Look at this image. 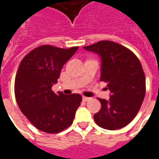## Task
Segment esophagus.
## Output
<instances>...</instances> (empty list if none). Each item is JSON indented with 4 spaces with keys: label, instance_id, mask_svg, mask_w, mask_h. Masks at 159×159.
Segmentation results:
<instances>
[{
    "label": "esophagus",
    "instance_id": "34e87169",
    "mask_svg": "<svg viewBox=\"0 0 159 159\" xmlns=\"http://www.w3.org/2000/svg\"><path fill=\"white\" fill-rule=\"evenodd\" d=\"M82 99H83V101H84V102H87V101L90 100L91 98H90V97H83V98H82Z\"/></svg>",
    "mask_w": 159,
    "mask_h": 159
}]
</instances>
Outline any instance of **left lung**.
Masks as SVG:
<instances>
[{
    "label": "left lung",
    "mask_w": 159,
    "mask_h": 159,
    "mask_svg": "<svg viewBox=\"0 0 159 159\" xmlns=\"http://www.w3.org/2000/svg\"><path fill=\"white\" fill-rule=\"evenodd\" d=\"M101 57L100 80L107 83L108 100L100 99V111L94 114L97 125L119 129L131 122L140 110L146 94V78L137 57L118 43L102 40L84 46Z\"/></svg>",
    "instance_id": "obj_1"
}]
</instances>
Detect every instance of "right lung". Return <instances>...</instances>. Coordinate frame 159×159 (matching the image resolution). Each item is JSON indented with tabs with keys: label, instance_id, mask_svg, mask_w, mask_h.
I'll list each match as a JSON object with an SVG mask.
<instances>
[{
	"label": "right lung",
	"instance_id": "1",
	"mask_svg": "<svg viewBox=\"0 0 159 159\" xmlns=\"http://www.w3.org/2000/svg\"><path fill=\"white\" fill-rule=\"evenodd\" d=\"M78 48L40 46L21 61L15 78L16 101L24 115L41 131L55 134L68 128L80 106V94H56L52 90L63 65Z\"/></svg>",
	"mask_w": 159,
	"mask_h": 159
}]
</instances>
